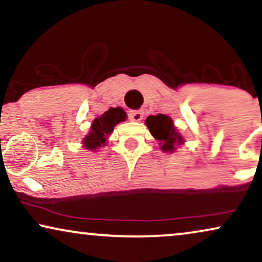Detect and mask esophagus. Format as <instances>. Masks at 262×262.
<instances>
[{"label": "esophagus", "mask_w": 262, "mask_h": 262, "mask_svg": "<svg viewBox=\"0 0 262 262\" xmlns=\"http://www.w3.org/2000/svg\"><path fill=\"white\" fill-rule=\"evenodd\" d=\"M143 118V111L138 110V111H130L128 112V119L132 121H139L142 120Z\"/></svg>", "instance_id": "obj_1"}]
</instances>
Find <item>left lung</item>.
<instances>
[{
	"label": "left lung",
	"mask_w": 262,
	"mask_h": 262,
	"mask_svg": "<svg viewBox=\"0 0 262 262\" xmlns=\"http://www.w3.org/2000/svg\"><path fill=\"white\" fill-rule=\"evenodd\" d=\"M150 134L154 138L157 139L161 145L162 151L174 152L179 145L185 142L182 136L179 134L177 127L174 126L173 120L166 114H157V116H149L145 120Z\"/></svg>",
	"instance_id": "left-lung-1"
}]
</instances>
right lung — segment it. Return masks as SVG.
<instances>
[{"instance_id":"1","label":"right lung","mask_w":262,"mask_h":262,"mask_svg":"<svg viewBox=\"0 0 262 262\" xmlns=\"http://www.w3.org/2000/svg\"><path fill=\"white\" fill-rule=\"evenodd\" d=\"M125 119H126V113L120 107L106 111L102 116L93 120L91 131L82 139V144L85 149L96 151V149L106 145L107 138L113 132L114 126Z\"/></svg>"}]
</instances>
